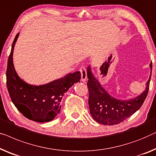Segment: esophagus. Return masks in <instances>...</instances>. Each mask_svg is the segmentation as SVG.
<instances>
[{
  "label": "esophagus",
  "instance_id": "34e87169",
  "mask_svg": "<svg viewBox=\"0 0 156 156\" xmlns=\"http://www.w3.org/2000/svg\"><path fill=\"white\" fill-rule=\"evenodd\" d=\"M80 74H81V80L82 82H86L87 78V70H86V68L83 66L81 67L80 69Z\"/></svg>",
  "mask_w": 156,
  "mask_h": 156
}]
</instances>
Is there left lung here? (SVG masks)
<instances>
[{
    "label": "left lung",
    "instance_id": "obj_1",
    "mask_svg": "<svg viewBox=\"0 0 156 156\" xmlns=\"http://www.w3.org/2000/svg\"><path fill=\"white\" fill-rule=\"evenodd\" d=\"M150 67L152 69V63L150 64ZM151 73L149 80L146 83V90L143 93L135 98L120 101L110 96L105 91L98 81L94 76L89 66L87 69L89 105L93 118L100 124L113 125L120 123L132 116L141 107L147 96Z\"/></svg>",
    "mask_w": 156,
    "mask_h": 156
}]
</instances>
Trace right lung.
<instances>
[{
	"instance_id": "add662e5",
	"label": "right lung",
	"mask_w": 156,
	"mask_h": 156,
	"mask_svg": "<svg viewBox=\"0 0 156 156\" xmlns=\"http://www.w3.org/2000/svg\"><path fill=\"white\" fill-rule=\"evenodd\" d=\"M18 36L19 34L12 43L6 71V83L10 98L27 118L39 122L51 121L60 111V102L64 94L74 83L80 82V72L69 73L44 85L28 84L19 77L13 65V50Z\"/></svg>"
}]
</instances>
